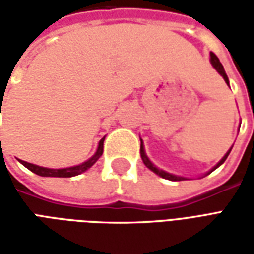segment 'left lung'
I'll use <instances>...</instances> for the list:
<instances>
[{
	"label": "left lung",
	"mask_w": 254,
	"mask_h": 254,
	"mask_svg": "<svg viewBox=\"0 0 254 254\" xmlns=\"http://www.w3.org/2000/svg\"><path fill=\"white\" fill-rule=\"evenodd\" d=\"M211 56V65H212V67L216 70V72L222 76V77L224 78V81H226V84L229 85L230 87V83H229V77H227V74H226V72H224V69H223V65L220 64V61H219V58L213 54V53H211L209 54ZM141 140V138H140ZM231 148L233 147H230V149L224 154V156L222 158V159L219 160L218 163H216V166H213L212 169L209 171H207L205 174H204V177L208 176V174H211L213 170H216L218 169L219 166H222L224 163V160L227 159V156H229L230 154V151H231ZM140 155H141V159H143L144 162V165L147 166L148 167L149 170L151 171H154L155 174H158L159 177H162V178H165V180H169V181H184V180H189V178H187V177H181V176H176V174H171V173H167V171L165 170H162V169H159V167H156V166L149 160V158L147 156V154H145V149H144V144H143V140H141V145H140Z\"/></svg>",
	"instance_id": "left-lung-1"
}]
</instances>
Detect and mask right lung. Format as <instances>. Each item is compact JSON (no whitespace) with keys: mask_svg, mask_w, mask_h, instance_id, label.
<instances>
[{"mask_svg":"<svg viewBox=\"0 0 254 254\" xmlns=\"http://www.w3.org/2000/svg\"><path fill=\"white\" fill-rule=\"evenodd\" d=\"M0 113H1V107H0ZM1 140V136H0ZM103 141H105V137L100 138L99 144H98V148H96V152H95L88 160H85L83 163L80 165L72 166V167H64V169H49V167H42V166L34 165V163H28V162H24V160L19 159V162L21 165L27 167L28 170H31L32 173H35L38 176L41 177H58V178H69V177H74L81 174L84 171H87L89 167L98 162L102 154H103Z\"/></svg>","mask_w":254,"mask_h":254,"instance_id":"obj_1","label":"right lung"}]
</instances>
